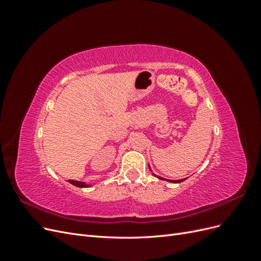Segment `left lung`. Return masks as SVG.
<instances>
[{
  "label": "left lung",
  "mask_w": 261,
  "mask_h": 261,
  "mask_svg": "<svg viewBox=\"0 0 261 261\" xmlns=\"http://www.w3.org/2000/svg\"><path fill=\"white\" fill-rule=\"evenodd\" d=\"M149 169H150V167H149ZM159 177V176H158ZM160 179H164V178H162V177H159ZM184 179H186V178H184ZM184 179H176V180H174V179H167L168 181H171V183H180V181H183Z\"/></svg>",
  "instance_id": "1"
}]
</instances>
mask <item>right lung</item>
<instances>
[{
  "mask_svg": "<svg viewBox=\"0 0 261 261\" xmlns=\"http://www.w3.org/2000/svg\"><path fill=\"white\" fill-rule=\"evenodd\" d=\"M68 181H69L70 184H73V185H75V186H77V187H89V185L85 184L84 181H80V180H74V179H68Z\"/></svg>",
  "mask_w": 261,
  "mask_h": 261,
  "instance_id": "1",
  "label": "right lung"
}]
</instances>
